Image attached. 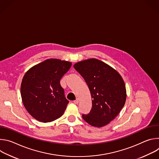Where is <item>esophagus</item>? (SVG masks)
Listing matches in <instances>:
<instances>
[{"mask_svg": "<svg viewBox=\"0 0 159 159\" xmlns=\"http://www.w3.org/2000/svg\"><path fill=\"white\" fill-rule=\"evenodd\" d=\"M74 102L75 103V104H77L78 103H79V99H75V101H74Z\"/></svg>", "mask_w": 159, "mask_h": 159, "instance_id": "esophagus-1", "label": "esophagus"}]
</instances>
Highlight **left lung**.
Listing matches in <instances>:
<instances>
[{
	"mask_svg": "<svg viewBox=\"0 0 159 159\" xmlns=\"http://www.w3.org/2000/svg\"><path fill=\"white\" fill-rule=\"evenodd\" d=\"M90 92L92 108L83 119L95 127H102L114 120L123 107L126 92L120 74L105 63L95 59L79 61L74 65Z\"/></svg>",
	"mask_w": 159,
	"mask_h": 159,
	"instance_id": "obj_1",
	"label": "left lung"
}]
</instances>
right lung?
<instances>
[{"mask_svg":"<svg viewBox=\"0 0 159 159\" xmlns=\"http://www.w3.org/2000/svg\"><path fill=\"white\" fill-rule=\"evenodd\" d=\"M72 63L48 59L30 69L22 79L20 95L28 112L39 121H53L62 116L69 101L60 79Z\"/></svg>","mask_w":159,"mask_h":159,"instance_id":"obj_1","label":"right lung"}]
</instances>
